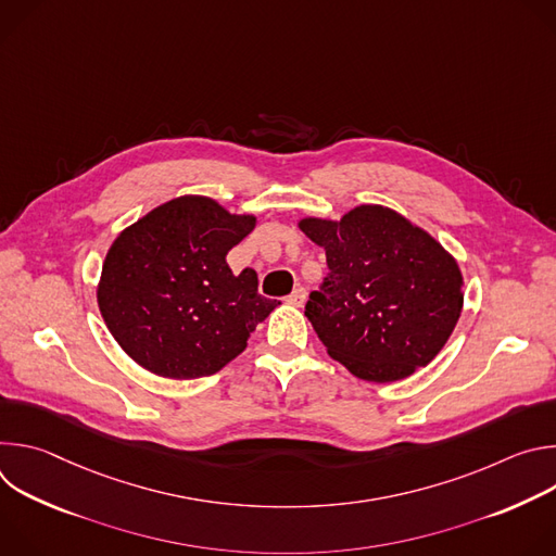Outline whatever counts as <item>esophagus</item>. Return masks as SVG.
<instances>
[{"label": "esophagus", "instance_id": "obj_1", "mask_svg": "<svg viewBox=\"0 0 556 556\" xmlns=\"http://www.w3.org/2000/svg\"><path fill=\"white\" fill-rule=\"evenodd\" d=\"M305 296H307V292H305V288H301V286H296L288 296H286V301L290 303V305H296V307H301L303 303H305Z\"/></svg>", "mask_w": 556, "mask_h": 556}]
</instances>
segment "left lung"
<instances>
[{
    "label": "left lung",
    "mask_w": 556,
    "mask_h": 556,
    "mask_svg": "<svg viewBox=\"0 0 556 556\" xmlns=\"http://www.w3.org/2000/svg\"><path fill=\"white\" fill-rule=\"evenodd\" d=\"M299 228L326 249L330 273L305 316L334 361L356 378L393 382L438 356L464 303L462 273L440 242L380 204L339 222L303 217Z\"/></svg>",
    "instance_id": "obj_1"
}]
</instances>
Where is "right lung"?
Returning a JSON list of instances; mask_svg holds the SVG:
<instances>
[{
	"mask_svg": "<svg viewBox=\"0 0 556 556\" xmlns=\"http://www.w3.org/2000/svg\"><path fill=\"white\" fill-rule=\"evenodd\" d=\"M204 195H182L127 226L108 251L97 290L116 343L151 374L191 380L247 350L279 305L257 292V273L232 275L226 255L255 228Z\"/></svg>",
	"mask_w": 556,
	"mask_h": 556,
	"instance_id": "1",
	"label": "right lung"
}]
</instances>
